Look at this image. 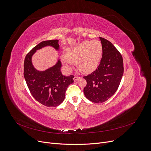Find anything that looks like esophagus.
Segmentation results:
<instances>
[{"instance_id": "obj_1", "label": "esophagus", "mask_w": 151, "mask_h": 151, "mask_svg": "<svg viewBox=\"0 0 151 151\" xmlns=\"http://www.w3.org/2000/svg\"><path fill=\"white\" fill-rule=\"evenodd\" d=\"M80 79V77H78V76H74V81H77L78 79Z\"/></svg>"}]
</instances>
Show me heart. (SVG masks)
Returning a JSON list of instances; mask_svg holds the SVG:
<instances>
[{
	"label": "heart",
	"instance_id": "heart-1",
	"mask_svg": "<svg viewBox=\"0 0 151 151\" xmlns=\"http://www.w3.org/2000/svg\"><path fill=\"white\" fill-rule=\"evenodd\" d=\"M103 55V47L99 41L82 42L68 48L62 58L63 64L70 68L73 61L77 68L86 73L94 71L99 65Z\"/></svg>",
	"mask_w": 151,
	"mask_h": 151
}]
</instances>
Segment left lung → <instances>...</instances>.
Listing matches in <instances>:
<instances>
[{
    "label": "left lung",
    "instance_id": "8db88e82",
    "mask_svg": "<svg viewBox=\"0 0 151 151\" xmlns=\"http://www.w3.org/2000/svg\"><path fill=\"white\" fill-rule=\"evenodd\" d=\"M103 47L101 62L96 70L83 77L87 81L84 93L94 103H103L115 93L123 74V58L108 40L99 37Z\"/></svg>",
    "mask_w": 151,
    "mask_h": 151
}]
</instances>
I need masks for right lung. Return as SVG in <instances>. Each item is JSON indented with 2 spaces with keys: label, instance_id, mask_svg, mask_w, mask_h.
Segmentation results:
<instances>
[{
  "label": "right lung",
  "instance_id": "1",
  "mask_svg": "<svg viewBox=\"0 0 151 151\" xmlns=\"http://www.w3.org/2000/svg\"><path fill=\"white\" fill-rule=\"evenodd\" d=\"M50 46L59 50L58 40L44 41L36 45L26 55L24 62V77L33 97L45 106L56 107L65 99V91L70 84L74 83V76L62 74L60 60L55 65L43 71L36 70L32 63V56L45 47Z\"/></svg>",
  "mask_w": 151,
  "mask_h": 151
}]
</instances>
